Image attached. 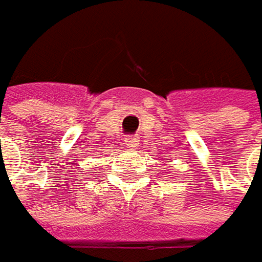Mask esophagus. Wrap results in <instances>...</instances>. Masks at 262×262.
Returning a JSON list of instances; mask_svg holds the SVG:
<instances>
[{
  "label": "esophagus",
  "mask_w": 262,
  "mask_h": 262,
  "mask_svg": "<svg viewBox=\"0 0 262 262\" xmlns=\"http://www.w3.org/2000/svg\"><path fill=\"white\" fill-rule=\"evenodd\" d=\"M124 145L127 147V148H138L139 147V139H136V138H132V136H126L124 138Z\"/></svg>",
  "instance_id": "34e87169"
}]
</instances>
